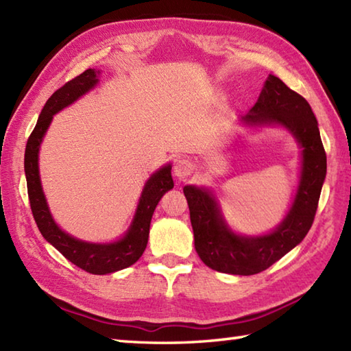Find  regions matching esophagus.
<instances>
[{"instance_id":"esophagus-1","label":"esophagus","mask_w":351,"mask_h":351,"mask_svg":"<svg viewBox=\"0 0 351 351\" xmlns=\"http://www.w3.org/2000/svg\"><path fill=\"white\" fill-rule=\"evenodd\" d=\"M193 169H195V166H193V162L189 161V160H180L176 161V164L173 166V173L175 176L178 178V180H185V178H189L191 175Z\"/></svg>"}]
</instances>
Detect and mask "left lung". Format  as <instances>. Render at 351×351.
<instances>
[{"instance_id":"obj_1","label":"left lung","mask_w":351,"mask_h":351,"mask_svg":"<svg viewBox=\"0 0 351 351\" xmlns=\"http://www.w3.org/2000/svg\"><path fill=\"white\" fill-rule=\"evenodd\" d=\"M243 121L283 126L303 149L299 189L287 217L270 234L243 237L226 225L211 190L185 185L184 195L200 259L215 271L250 276L267 270L306 237L314 223L327 162L318 122L308 101L278 77L267 78L258 102Z\"/></svg>"}]
</instances>
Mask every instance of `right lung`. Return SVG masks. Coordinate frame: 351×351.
<instances>
[{
  "instance_id": "right-lung-1",
  "label": "right lung",
  "mask_w": 351,
  "mask_h": 351,
  "mask_svg": "<svg viewBox=\"0 0 351 351\" xmlns=\"http://www.w3.org/2000/svg\"><path fill=\"white\" fill-rule=\"evenodd\" d=\"M98 77L99 71L87 69L51 95V98L40 111L33 132L28 137L24 169L29 206H32L36 225L45 240L54 245L66 259H69L77 267L83 268L84 271L92 274H108L132 265L143 255L149 238V226H151L152 214L164 193L173 189V180H171L170 173V164L156 170L149 178L143 191H141L137 211L128 232L116 243H86L71 237L57 226V223L49 213L47 199H45L42 190L39 176V147L54 114L64 107L71 106L72 102H75L80 96L92 90L98 83Z\"/></svg>"
}]
</instances>
